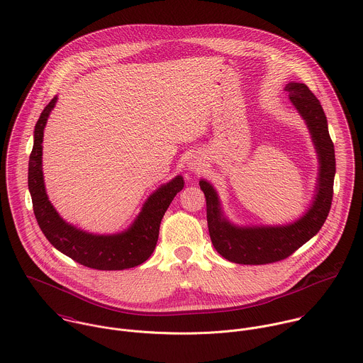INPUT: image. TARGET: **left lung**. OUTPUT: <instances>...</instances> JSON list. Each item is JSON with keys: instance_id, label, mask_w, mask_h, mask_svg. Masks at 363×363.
<instances>
[{"instance_id": "obj_1", "label": "left lung", "mask_w": 363, "mask_h": 363, "mask_svg": "<svg viewBox=\"0 0 363 363\" xmlns=\"http://www.w3.org/2000/svg\"><path fill=\"white\" fill-rule=\"evenodd\" d=\"M289 97L311 133L320 162L317 194L304 216L286 226L239 228L222 212L215 188L199 181L206 198V218L211 240L218 253L238 264H269L291 256L323 228L333 203L335 177V150L320 100L304 83H289Z\"/></svg>"}]
</instances>
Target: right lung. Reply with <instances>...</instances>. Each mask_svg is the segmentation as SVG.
<instances>
[{
    "instance_id": "1",
    "label": "right lung",
    "mask_w": 363,
    "mask_h": 363,
    "mask_svg": "<svg viewBox=\"0 0 363 363\" xmlns=\"http://www.w3.org/2000/svg\"><path fill=\"white\" fill-rule=\"evenodd\" d=\"M55 103L56 97L43 108L35 124L33 148L28 167V188L42 233L60 253L90 269L124 270L143 264L155 249L164 213L175 195L184 188L182 177H175L150 195L140 215L125 232L93 235L66 223L48 199L42 172L43 128Z\"/></svg>"
}]
</instances>
